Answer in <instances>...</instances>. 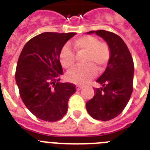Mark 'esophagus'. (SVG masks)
<instances>
[{
  "mask_svg": "<svg viewBox=\"0 0 150 150\" xmlns=\"http://www.w3.org/2000/svg\"><path fill=\"white\" fill-rule=\"evenodd\" d=\"M82 88H83V87L80 86H76V91H79V90H81Z\"/></svg>",
  "mask_w": 150,
  "mask_h": 150,
  "instance_id": "esophagus-1",
  "label": "esophagus"
}]
</instances>
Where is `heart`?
I'll list each match as a JSON object with an SVG mask.
<instances>
[{
    "instance_id": "b5f03b06",
    "label": "heart",
    "mask_w": 150,
    "mask_h": 150,
    "mask_svg": "<svg viewBox=\"0 0 150 150\" xmlns=\"http://www.w3.org/2000/svg\"><path fill=\"white\" fill-rule=\"evenodd\" d=\"M74 51L77 54L86 53L84 67H76L69 71L66 78L76 85H84L96 76V69L102 72L109 62L111 50L109 44L94 36L86 35L74 40L72 43ZM69 46H64L59 54V61L64 68L70 70L75 66L76 56Z\"/></svg>"
}]
</instances>
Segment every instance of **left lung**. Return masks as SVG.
<instances>
[{
  "label": "left lung",
  "mask_w": 150,
  "mask_h": 150,
  "mask_svg": "<svg viewBox=\"0 0 150 150\" xmlns=\"http://www.w3.org/2000/svg\"><path fill=\"white\" fill-rule=\"evenodd\" d=\"M109 44L111 57L106 71L97 79L101 88L86 102L88 114L97 120L108 121L121 113L133 91L134 62L128 46L120 36L104 30H91Z\"/></svg>",
  "instance_id": "obj_1"
}]
</instances>
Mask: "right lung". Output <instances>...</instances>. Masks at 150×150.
I'll use <instances>...</instances> for the list:
<instances>
[{"label":"right lung","instance_id":"right-lung-1","mask_svg":"<svg viewBox=\"0 0 150 150\" xmlns=\"http://www.w3.org/2000/svg\"><path fill=\"white\" fill-rule=\"evenodd\" d=\"M76 33L44 32L28 40L18 57L16 81L19 95L36 117L46 122L61 120L67 113L75 85L60 83L63 75L59 54Z\"/></svg>","mask_w":150,"mask_h":150}]
</instances>
